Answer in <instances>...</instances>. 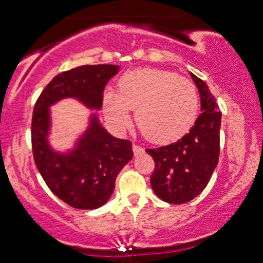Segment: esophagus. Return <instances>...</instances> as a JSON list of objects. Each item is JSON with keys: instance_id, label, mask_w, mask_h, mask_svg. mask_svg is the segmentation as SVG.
<instances>
[{"instance_id": "1", "label": "esophagus", "mask_w": 263, "mask_h": 263, "mask_svg": "<svg viewBox=\"0 0 263 263\" xmlns=\"http://www.w3.org/2000/svg\"><path fill=\"white\" fill-rule=\"evenodd\" d=\"M132 151H134L135 154L144 153V149L141 148V146H140V145H136V144H134V145H132Z\"/></svg>"}]
</instances>
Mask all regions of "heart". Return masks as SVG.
<instances>
[{
	"label": "heart",
	"instance_id": "heart-1",
	"mask_svg": "<svg viewBox=\"0 0 263 263\" xmlns=\"http://www.w3.org/2000/svg\"><path fill=\"white\" fill-rule=\"evenodd\" d=\"M198 93L190 79L159 68H140L124 73L118 93L107 90L104 110L118 129L131 123V110L137 126L154 143H170L183 136L195 122Z\"/></svg>",
	"mask_w": 263,
	"mask_h": 263
}]
</instances>
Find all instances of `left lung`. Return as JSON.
<instances>
[{
	"label": "left lung",
	"instance_id": "left-lung-1",
	"mask_svg": "<svg viewBox=\"0 0 263 263\" xmlns=\"http://www.w3.org/2000/svg\"><path fill=\"white\" fill-rule=\"evenodd\" d=\"M201 98V114L195 126L170 145L146 149L156 163L151 185L161 200L184 203L193 200L208 185L219 158L222 112L203 80L191 72Z\"/></svg>",
	"mask_w": 263,
	"mask_h": 263
}]
</instances>
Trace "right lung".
Masks as SVG:
<instances>
[{"instance_id":"1","label":"right lung","mask_w":263,"mask_h":263,"mask_svg":"<svg viewBox=\"0 0 263 263\" xmlns=\"http://www.w3.org/2000/svg\"><path fill=\"white\" fill-rule=\"evenodd\" d=\"M118 71L117 65H84L61 72L46 85L33 107L31 136L37 170L49 190L75 209H97L107 202L118 174L134 157L132 144L111 136L97 114H92L75 146L66 153L55 152L48 140L49 107L63 98H75L89 109L100 110L105 85Z\"/></svg>"}]
</instances>
